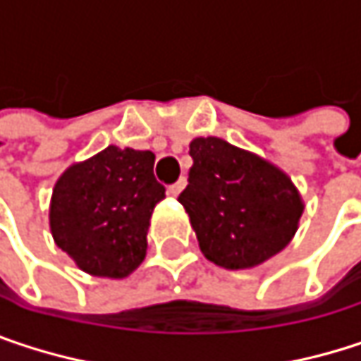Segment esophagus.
<instances>
[{"label":"esophagus","mask_w":361,"mask_h":361,"mask_svg":"<svg viewBox=\"0 0 361 361\" xmlns=\"http://www.w3.org/2000/svg\"><path fill=\"white\" fill-rule=\"evenodd\" d=\"M183 188H185V180L181 178V180H178L176 183H171V185L167 188V192H169L171 196H178V194H180Z\"/></svg>","instance_id":"esophagus-1"}]
</instances>
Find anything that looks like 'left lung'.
<instances>
[{
	"mask_svg": "<svg viewBox=\"0 0 361 361\" xmlns=\"http://www.w3.org/2000/svg\"><path fill=\"white\" fill-rule=\"evenodd\" d=\"M190 157L194 165L178 200L209 261L245 269L290 243L303 202L280 169L219 137L192 140Z\"/></svg>",
	"mask_w": 361,
	"mask_h": 361,
	"instance_id": "8db88e82",
	"label": "left lung"
}]
</instances>
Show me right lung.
<instances>
[{
  "instance_id": "right-lung-1",
  "label": "right lung",
  "mask_w": 361,
  "mask_h": 361,
  "mask_svg": "<svg viewBox=\"0 0 361 361\" xmlns=\"http://www.w3.org/2000/svg\"><path fill=\"white\" fill-rule=\"evenodd\" d=\"M163 198L150 150L109 146L58 180L49 207L51 236L83 271L125 278L146 257L150 215Z\"/></svg>"
}]
</instances>
